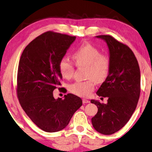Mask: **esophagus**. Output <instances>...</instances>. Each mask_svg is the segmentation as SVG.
Listing matches in <instances>:
<instances>
[{"instance_id":"esophagus-1","label":"esophagus","mask_w":152,"mask_h":152,"mask_svg":"<svg viewBox=\"0 0 152 152\" xmlns=\"http://www.w3.org/2000/svg\"><path fill=\"white\" fill-rule=\"evenodd\" d=\"M82 102H83V104H86V103H89V102H90V100H87V99H83L82 100Z\"/></svg>"}]
</instances>
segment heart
I'll return each mask as SVG.
<instances>
[{"instance_id": "obj_1", "label": "heart", "mask_w": 152, "mask_h": 152, "mask_svg": "<svg viewBox=\"0 0 152 152\" xmlns=\"http://www.w3.org/2000/svg\"><path fill=\"white\" fill-rule=\"evenodd\" d=\"M73 57L77 66L86 67V77L88 79L84 81H75L69 86V90L79 96H90L94 88V82L102 83L109 75L110 71V58L89 43L83 44L75 51ZM59 70L63 77L70 79L73 76L74 64L66 57L60 60Z\"/></svg>"}]
</instances>
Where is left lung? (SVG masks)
<instances>
[{"label": "left lung", "mask_w": 152, "mask_h": 152, "mask_svg": "<svg viewBox=\"0 0 152 152\" xmlns=\"http://www.w3.org/2000/svg\"><path fill=\"white\" fill-rule=\"evenodd\" d=\"M107 43L111 61L110 71L96 94L107 97V103L91 100L98 107L92 118L94 129L109 135L126 125L136 109L141 91V74L137 60L132 51L113 37L99 35Z\"/></svg>", "instance_id": "8db88e82"}]
</instances>
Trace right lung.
Wrapping results in <instances>:
<instances>
[{
    "label": "right lung",
    "instance_id": "add662e5",
    "mask_svg": "<svg viewBox=\"0 0 152 152\" xmlns=\"http://www.w3.org/2000/svg\"><path fill=\"white\" fill-rule=\"evenodd\" d=\"M75 39L46 32L30 42L20 57L17 76L18 99L30 120L45 132L64 129L82 105L81 98L73 94L64 95V99H55L53 95L62 78L59 62Z\"/></svg>",
    "mask_w": 152,
    "mask_h": 152
}]
</instances>
